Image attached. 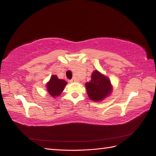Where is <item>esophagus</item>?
Returning <instances> with one entry per match:
<instances>
[{"mask_svg":"<svg viewBox=\"0 0 156 156\" xmlns=\"http://www.w3.org/2000/svg\"><path fill=\"white\" fill-rule=\"evenodd\" d=\"M76 82L75 79H72L71 80H69V82H70V83H74V82Z\"/></svg>","mask_w":156,"mask_h":156,"instance_id":"esophagus-1","label":"esophagus"}]
</instances>
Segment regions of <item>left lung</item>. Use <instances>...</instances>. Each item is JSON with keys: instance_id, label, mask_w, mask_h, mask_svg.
<instances>
[{"instance_id": "8db88e82", "label": "left lung", "mask_w": 156, "mask_h": 156, "mask_svg": "<svg viewBox=\"0 0 156 156\" xmlns=\"http://www.w3.org/2000/svg\"><path fill=\"white\" fill-rule=\"evenodd\" d=\"M87 94L90 100L101 102L111 94L112 87L109 78L97 69L93 71L91 80L85 84Z\"/></svg>"}]
</instances>
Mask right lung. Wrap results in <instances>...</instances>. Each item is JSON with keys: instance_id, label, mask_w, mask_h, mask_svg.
<instances>
[{"instance_id": "obj_1", "label": "right lung", "mask_w": 156, "mask_h": 156, "mask_svg": "<svg viewBox=\"0 0 156 156\" xmlns=\"http://www.w3.org/2000/svg\"><path fill=\"white\" fill-rule=\"evenodd\" d=\"M67 82L62 79H59L56 75H52L50 80L46 84V88L49 95L53 98L59 97L64 90Z\"/></svg>"}]
</instances>
